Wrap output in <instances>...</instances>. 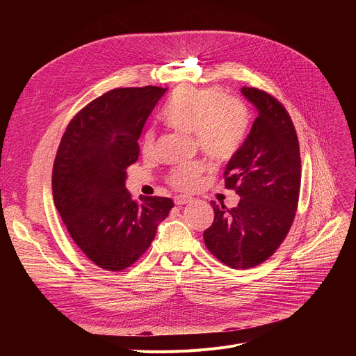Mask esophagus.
<instances>
[{
	"mask_svg": "<svg viewBox=\"0 0 356 356\" xmlns=\"http://www.w3.org/2000/svg\"><path fill=\"white\" fill-rule=\"evenodd\" d=\"M192 202H193V199L189 196H176L175 197V203L177 204V207H183V204H188Z\"/></svg>",
	"mask_w": 356,
	"mask_h": 356,
	"instance_id": "obj_1",
	"label": "esophagus"
}]
</instances>
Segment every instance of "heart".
<instances>
[{
    "label": "heart",
    "instance_id": "obj_1",
    "mask_svg": "<svg viewBox=\"0 0 356 356\" xmlns=\"http://www.w3.org/2000/svg\"><path fill=\"white\" fill-rule=\"evenodd\" d=\"M167 121L186 134L196 136L200 152L216 163L229 161L244 144L248 128V112L241 101L223 97L215 88L191 89L168 111ZM156 152V134L147 133L144 153ZM204 165L195 163L177 167L168 175L167 183L180 192L195 191Z\"/></svg>",
    "mask_w": 356,
    "mask_h": 356
}]
</instances>
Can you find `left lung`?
<instances>
[{"mask_svg":"<svg viewBox=\"0 0 356 356\" xmlns=\"http://www.w3.org/2000/svg\"><path fill=\"white\" fill-rule=\"evenodd\" d=\"M258 109L247 140L229 160L225 188L236 208L212 203L215 219L203 232L207 248L220 263L245 270L268 259L286 239L296 216L302 181L300 147L284 105L268 92L241 89Z\"/></svg>","mask_w":356,"mask_h":356,"instance_id":"1","label":"left lung"}]
</instances>
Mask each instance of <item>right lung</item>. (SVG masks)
Listing matches in <instances>:
<instances>
[{"instance_id": "right-lung-1", "label": "right lung", "mask_w": 356, "mask_h": 356, "mask_svg": "<svg viewBox=\"0 0 356 356\" xmlns=\"http://www.w3.org/2000/svg\"><path fill=\"white\" fill-rule=\"evenodd\" d=\"M165 88H115L69 122L53 163L54 207L79 250L106 271H122L148 250L172 199L125 189L138 138Z\"/></svg>"}]
</instances>
